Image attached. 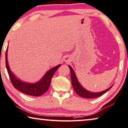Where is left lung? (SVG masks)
Masks as SVG:
<instances>
[{
    "mask_svg": "<svg viewBox=\"0 0 128 128\" xmlns=\"http://www.w3.org/2000/svg\"><path fill=\"white\" fill-rule=\"evenodd\" d=\"M68 67L70 68V71H71V82H72V86H73V88H74V91H76V92L80 96L83 97V98H97V97H99L101 96V95H102L103 94H104L105 92H106L107 91H109V90L112 88V86L109 88L108 89L105 90V91H104L101 92L95 93V92H91L88 91L87 90H85L84 88L80 84V83L78 82L77 78H76V74H75L74 71L72 70V68H71V67L68 66Z\"/></svg>",
    "mask_w": 128,
    "mask_h": 128,
    "instance_id": "left-lung-1",
    "label": "left lung"
}]
</instances>
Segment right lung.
I'll use <instances>...</instances> for the list:
<instances>
[{
  "label": "right lung",
  "instance_id": "right-lung-1",
  "mask_svg": "<svg viewBox=\"0 0 128 128\" xmlns=\"http://www.w3.org/2000/svg\"><path fill=\"white\" fill-rule=\"evenodd\" d=\"M7 50H8V48H7L6 54H5L6 55L5 56V58H6V67L10 80V81L13 86L22 92L26 94L27 95H31V96H39L45 93L48 90L52 76H54L56 70L60 67L61 65L56 66V67L52 68L48 71H47L45 76H43V78L38 82L35 83V84H29V83L24 82L18 80L11 72V70H10V68L8 65Z\"/></svg>",
  "mask_w": 128,
  "mask_h": 128
}]
</instances>
